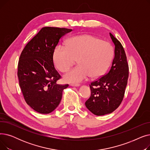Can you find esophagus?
<instances>
[{
	"mask_svg": "<svg viewBox=\"0 0 150 150\" xmlns=\"http://www.w3.org/2000/svg\"><path fill=\"white\" fill-rule=\"evenodd\" d=\"M70 86H73V87H78V86H80V84H71Z\"/></svg>",
	"mask_w": 150,
	"mask_h": 150,
	"instance_id": "esophagus-1",
	"label": "esophagus"
}]
</instances>
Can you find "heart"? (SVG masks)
I'll return each instance as SVG.
<instances>
[{"instance_id":"b5f03b06","label":"heart","mask_w":150,"mask_h":150,"mask_svg":"<svg viewBox=\"0 0 150 150\" xmlns=\"http://www.w3.org/2000/svg\"><path fill=\"white\" fill-rule=\"evenodd\" d=\"M114 49L108 42L89 35H78L70 38L66 46L59 45L53 53V61L57 69L65 72L78 59V67L64 75V80L78 83L90 76L97 78L103 76L111 65Z\"/></svg>"}]
</instances>
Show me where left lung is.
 I'll list each match as a JSON object with an SVG mask.
<instances>
[{
    "label": "left lung",
    "instance_id": "left-lung-1",
    "mask_svg": "<svg viewBox=\"0 0 150 150\" xmlns=\"http://www.w3.org/2000/svg\"><path fill=\"white\" fill-rule=\"evenodd\" d=\"M114 44V58L109 71L89 85L91 96L85 105L96 115L112 112L123 100L127 87L129 68L127 57L120 41L109 33Z\"/></svg>",
    "mask_w": 150,
    "mask_h": 150
}]
</instances>
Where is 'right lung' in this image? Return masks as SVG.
I'll list each match as a JSON object with an SVG mask.
<instances>
[{
    "label": "right lung",
    "mask_w": 150,
    "mask_h": 150,
    "mask_svg": "<svg viewBox=\"0 0 150 150\" xmlns=\"http://www.w3.org/2000/svg\"><path fill=\"white\" fill-rule=\"evenodd\" d=\"M72 29L45 27L28 42L18 62V76L23 97L28 106L40 114L53 112L60 103L62 91L55 69L53 53L59 39Z\"/></svg>",
    "instance_id": "1"
}]
</instances>
